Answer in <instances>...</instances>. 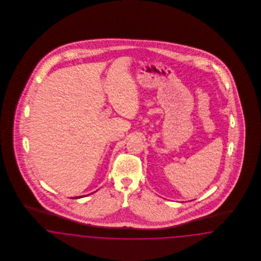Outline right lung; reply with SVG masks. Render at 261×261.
Masks as SVG:
<instances>
[{
  "mask_svg": "<svg viewBox=\"0 0 261 261\" xmlns=\"http://www.w3.org/2000/svg\"><path fill=\"white\" fill-rule=\"evenodd\" d=\"M80 198H83V197L82 196L81 197H75L74 199H80Z\"/></svg>",
  "mask_w": 261,
  "mask_h": 261,
  "instance_id": "add662e5",
  "label": "right lung"
}]
</instances>
